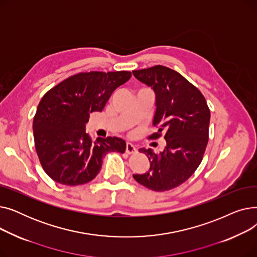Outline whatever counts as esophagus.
Listing matches in <instances>:
<instances>
[{"label": "esophagus", "instance_id": "1", "mask_svg": "<svg viewBox=\"0 0 257 257\" xmlns=\"http://www.w3.org/2000/svg\"><path fill=\"white\" fill-rule=\"evenodd\" d=\"M137 152V148L134 147V145H132L131 143H127L126 144V153L128 154H133Z\"/></svg>", "mask_w": 257, "mask_h": 257}]
</instances>
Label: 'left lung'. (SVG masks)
<instances>
[{
    "instance_id": "1",
    "label": "left lung",
    "mask_w": 257,
    "mask_h": 257,
    "mask_svg": "<svg viewBox=\"0 0 257 257\" xmlns=\"http://www.w3.org/2000/svg\"><path fill=\"white\" fill-rule=\"evenodd\" d=\"M132 73L156 96L153 125L158 130L149 140H157L165 133L167 142L159 154L140 149L149 158L150 169L133 178L152 191H169L185 182L201 164L208 143L209 108L195 85L167 66L155 65Z\"/></svg>"
}]
</instances>
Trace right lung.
I'll list each match as a JSON object with an SVG mask.
<instances>
[{"label":"right lung","mask_w":257,"mask_h":257,"mask_svg":"<svg viewBox=\"0 0 257 257\" xmlns=\"http://www.w3.org/2000/svg\"><path fill=\"white\" fill-rule=\"evenodd\" d=\"M131 73H79L51 88L40 100L33 119L34 144L45 172L54 181L80 185L99 174L103 157L109 152L124 153L119 138L92 141L85 132L89 114L102 111L115 88Z\"/></svg>","instance_id":"add662e5"}]
</instances>
